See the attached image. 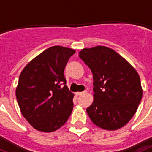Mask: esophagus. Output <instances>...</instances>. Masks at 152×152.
Returning <instances> with one entry per match:
<instances>
[{"mask_svg":"<svg viewBox=\"0 0 152 152\" xmlns=\"http://www.w3.org/2000/svg\"><path fill=\"white\" fill-rule=\"evenodd\" d=\"M87 93V91H83V92H76V94L77 96H81V95H83V94H86Z\"/></svg>","mask_w":152,"mask_h":152,"instance_id":"34e87169","label":"esophagus"}]
</instances>
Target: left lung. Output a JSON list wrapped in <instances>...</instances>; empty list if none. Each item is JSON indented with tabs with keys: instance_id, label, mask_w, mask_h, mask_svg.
Here are the masks:
<instances>
[{
	"instance_id": "obj_1",
	"label": "left lung",
	"mask_w": 152,
	"mask_h": 152,
	"mask_svg": "<svg viewBox=\"0 0 152 152\" xmlns=\"http://www.w3.org/2000/svg\"><path fill=\"white\" fill-rule=\"evenodd\" d=\"M79 54L93 73L94 101L87 108L90 119L105 130L120 129L136 113L142 98L139 74L107 47L83 48Z\"/></svg>"
}]
</instances>
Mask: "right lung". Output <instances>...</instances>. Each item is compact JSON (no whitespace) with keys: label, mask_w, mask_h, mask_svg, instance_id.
<instances>
[{"label":"right lung","mask_w":152,"mask_h":152,"mask_svg":"<svg viewBox=\"0 0 152 152\" xmlns=\"http://www.w3.org/2000/svg\"><path fill=\"white\" fill-rule=\"evenodd\" d=\"M75 52L61 46L48 48L32 59L20 73L16 98L22 115L37 130L55 131L72 113L74 94L65 85L64 69Z\"/></svg>","instance_id":"obj_1"}]
</instances>
